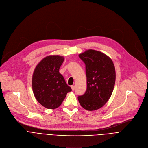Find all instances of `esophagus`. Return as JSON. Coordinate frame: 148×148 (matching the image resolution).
<instances>
[{"mask_svg": "<svg viewBox=\"0 0 148 148\" xmlns=\"http://www.w3.org/2000/svg\"><path fill=\"white\" fill-rule=\"evenodd\" d=\"M71 89H72L73 91H74V90H75V86H71Z\"/></svg>", "mask_w": 148, "mask_h": 148, "instance_id": "34e87169", "label": "esophagus"}]
</instances>
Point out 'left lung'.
I'll use <instances>...</instances> for the list:
<instances>
[{
    "instance_id": "1",
    "label": "left lung",
    "mask_w": 148,
    "mask_h": 148,
    "mask_svg": "<svg viewBox=\"0 0 148 148\" xmlns=\"http://www.w3.org/2000/svg\"><path fill=\"white\" fill-rule=\"evenodd\" d=\"M86 64L87 90L78 97L81 106L88 111L99 109L111 97L115 82V69L112 60L106 54L88 50L79 54Z\"/></svg>"
}]
</instances>
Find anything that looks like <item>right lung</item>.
Returning <instances> with one entry per match:
<instances>
[{
  "mask_svg": "<svg viewBox=\"0 0 148 148\" xmlns=\"http://www.w3.org/2000/svg\"><path fill=\"white\" fill-rule=\"evenodd\" d=\"M64 57L49 56L36 67L32 77V88L37 101L47 109H56L71 91L59 69Z\"/></svg>",
  "mask_w": 148,
  "mask_h": 148,
  "instance_id": "add662e5",
  "label": "right lung"
}]
</instances>
